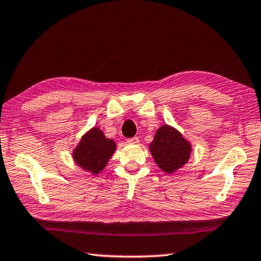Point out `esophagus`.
Here are the masks:
<instances>
[{
    "mask_svg": "<svg viewBox=\"0 0 261 261\" xmlns=\"http://www.w3.org/2000/svg\"><path fill=\"white\" fill-rule=\"evenodd\" d=\"M126 142L130 143V144H138V143H139V138H138V137L129 138V139H126Z\"/></svg>",
    "mask_w": 261,
    "mask_h": 261,
    "instance_id": "esophagus-1",
    "label": "esophagus"
}]
</instances>
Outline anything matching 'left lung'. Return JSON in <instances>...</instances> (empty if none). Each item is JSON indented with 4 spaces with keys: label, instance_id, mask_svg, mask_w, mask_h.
<instances>
[{
    "label": "left lung",
    "instance_id": "1",
    "mask_svg": "<svg viewBox=\"0 0 261 261\" xmlns=\"http://www.w3.org/2000/svg\"><path fill=\"white\" fill-rule=\"evenodd\" d=\"M150 150L158 166L166 173L180 168L189 159L190 145L179 131L163 125L156 131Z\"/></svg>",
    "mask_w": 261,
    "mask_h": 261
}]
</instances>
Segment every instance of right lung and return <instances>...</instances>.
Listing matches in <instances>:
<instances>
[{"instance_id": "right-lung-1", "label": "right lung", "mask_w": 261, "mask_h": 261, "mask_svg": "<svg viewBox=\"0 0 261 261\" xmlns=\"http://www.w3.org/2000/svg\"><path fill=\"white\" fill-rule=\"evenodd\" d=\"M115 148L114 140L106 138L100 129L94 127L81 139L73 156L79 166L97 174L108 163Z\"/></svg>"}]
</instances>
